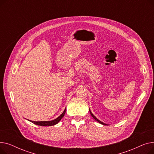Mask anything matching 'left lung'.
Instances as JSON below:
<instances>
[{"instance_id": "1", "label": "left lung", "mask_w": 154, "mask_h": 154, "mask_svg": "<svg viewBox=\"0 0 154 154\" xmlns=\"http://www.w3.org/2000/svg\"><path fill=\"white\" fill-rule=\"evenodd\" d=\"M89 111H90V113H91V116H92L93 117V118H94V119H95V120H97V122H98L100 123V124H102V125H107L106 124H104V123H103L102 122H101V121H100V120H99V119H97V118H96V117H95V116H94L93 115V114H92V113L91 112V111L90 110H89Z\"/></svg>"}]
</instances>
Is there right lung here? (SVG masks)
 <instances>
[{"label": "right lung", "instance_id": "1", "mask_svg": "<svg viewBox=\"0 0 154 154\" xmlns=\"http://www.w3.org/2000/svg\"><path fill=\"white\" fill-rule=\"evenodd\" d=\"M66 112V108L65 109V110H63L62 114L59 116L57 118L53 120H51V121H39V122H35V121H32V120H29L30 122H32L33 124L37 125H40V126H52V125H54L57 124H58L59 122V121L62 119V117L64 116L65 113Z\"/></svg>", "mask_w": 154, "mask_h": 154}]
</instances>
